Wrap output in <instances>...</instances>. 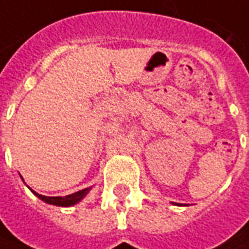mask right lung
Instances as JSON below:
<instances>
[{
	"instance_id": "1",
	"label": "right lung",
	"mask_w": 249,
	"mask_h": 249,
	"mask_svg": "<svg viewBox=\"0 0 249 249\" xmlns=\"http://www.w3.org/2000/svg\"><path fill=\"white\" fill-rule=\"evenodd\" d=\"M89 190H90V189H83V190L76 191V193H74V194L66 196V197H46V196H41V194L35 193L34 190H32V193L36 194L41 201H44V202L47 203L56 205V206H72V205H75V203L79 202V201H81V199L88 194Z\"/></svg>"
}]
</instances>
